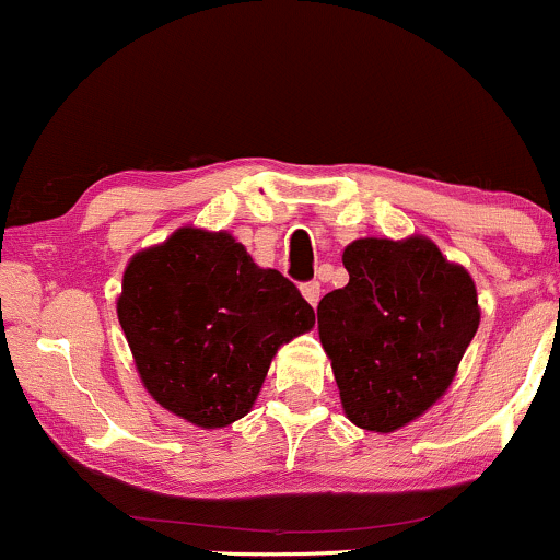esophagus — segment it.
<instances>
[{
	"mask_svg": "<svg viewBox=\"0 0 560 560\" xmlns=\"http://www.w3.org/2000/svg\"><path fill=\"white\" fill-rule=\"evenodd\" d=\"M300 289H302V298H305L313 307H316L318 300H320V284H318V281H305V284H302Z\"/></svg>",
	"mask_w": 560,
	"mask_h": 560,
	"instance_id": "1",
	"label": "esophagus"
}]
</instances>
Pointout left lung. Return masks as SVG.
<instances>
[{
	"label": "left lung",
	"mask_w": 560,
	"mask_h": 560,
	"mask_svg": "<svg viewBox=\"0 0 560 560\" xmlns=\"http://www.w3.org/2000/svg\"><path fill=\"white\" fill-rule=\"evenodd\" d=\"M350 281L318 302L347 419L395 432L445 395L479 329L477 287L434 242L358 240L345 249Z\"/></svg>",
	"instance_id": "obj_1"
}]
</instances>
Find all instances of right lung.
I'll return each instance as SVG.
<instances>
[{
  "label": "right lung",
  "instance_id": "obj_1",
  "mask_svg": "<svg viewBox=\"0 0 560 560\" xmlns=\"http://www.w3.org/2000/svg\"><path fill=\"white\" fill-rule=\"evenodd\" d=\"M118 320L150 395L218 429L247 416L276 350L313 329L316 313L234 236L178 229L128 262Z\"/></svg>",
  "mask_w": 560,
  "mask_h": 560
}]
</instances>
